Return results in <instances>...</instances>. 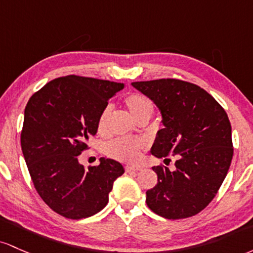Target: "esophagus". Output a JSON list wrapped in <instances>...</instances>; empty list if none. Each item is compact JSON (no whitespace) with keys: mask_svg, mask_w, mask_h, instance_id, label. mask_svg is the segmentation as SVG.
<instances>
[{"mask_svg":"<svg viewBox=\"0 0 253 253\" xmlns=\"http://www.w3.org/2000/svg\"><path fill=\"white\" fill-rule=\"evenodd\" d=\"M141 169H142V167H140V166H126V172H138V171H141Z\"/></svg>","mask_w":253,"mask_h":253,"instance_id":"1","label":"esophagus"}]
</instances>
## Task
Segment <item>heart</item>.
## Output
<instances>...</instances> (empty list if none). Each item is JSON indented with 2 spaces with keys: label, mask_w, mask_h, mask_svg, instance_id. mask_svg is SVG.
<instances>
[{
  "label": "heart",
  "mask_w": 253,
  "mask_h": 253,
  "mask_svg": "<svg viewBox=\"0 0 253 253\" xmlns=\"http://www.w3.org/2000/svg\"><path fill=\"white\" fill-rule=\"evenodd\" d=\"M124 101H126L127 110L136 121L142 116L153 112V105L150 104V101L146 96L137 94V93H131V94L126 95ZM111 112L112 107L110 105L104 107V110L101 111L98 118V124H96V129H98L99 134H106ZM143 146V142L140 140L118 138V140L107 143V146L105 147V152L110 158L116 159V160L124 161V163H135L140 158Z\"/></svg>",
  "instance_id": "obj_1"
}]
</instances>
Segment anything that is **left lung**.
Segmentation results:
<instances>
[{
  "label": "left lung",
  "mask_w": 253,
  "mask_h": 253,
  "mask_svg": "<svg viewBox=\"0 0 253 253\" xmlns=\"http://www.w3.org/2000/svg\"><path fill=\"white\" fill-rule=\"evenodd\" d=\"M157 105L164 127L150 153L177 155L175 169L154 166L158 184L146 192L150 211L169 220L194 216L217 194L233 158L232 127L221 105L201 87L175 79L132 82Z\"/></svg>",
  "instance_id": "obj_1"
}]
</instances>
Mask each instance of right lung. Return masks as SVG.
<instances>
[{
  "mask_svg": "<svg viewBox=\"0 0 253 253\" xmlns=\"http://www.w3.org/2000/svg\"><path fill=\"white\" fill-rule=\"evenodd\" d=\"M124 86L68 75L47 82L25 107L21 149L28 172L42 201L62 216L80 220L100 211L124 173L113 159L100 158L88 169L79 161L109 99Z\"/></svg>",
  "mask_w": 253,
  "mask_h": 253,
  "instance_id": "add662e5",
  "label": "right lung"
}]
</instances>
